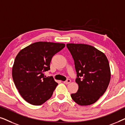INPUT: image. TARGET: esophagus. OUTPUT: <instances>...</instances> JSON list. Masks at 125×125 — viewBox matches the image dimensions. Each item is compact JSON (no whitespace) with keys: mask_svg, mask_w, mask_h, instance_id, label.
<instances>
[{"mask_svg":"<svg viewBox=\"0 0 125 125\" xmlns=\"http://www.w3.org/2000/svg\"><path fill=\"white\" fill-rule=\"evenodd\" d=\"M71 80L70 79H67L66 80V81H64V83H65V84H68V83H71Z\"/></svg>","mask_w":125,"mask_h":125,"instance_id":"esophagus-1","label":"esophagus"}]
</instances>
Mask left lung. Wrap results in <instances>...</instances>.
Segmentation results:
<instances>
[{"instance_id": "left-lung-1", "label": "left lung", "mask_w": 125, "mask_h": 125, "mask_svg": "<svg viewBox=\"0 0 125 125\" xmlns=\"http://www.w3.org/2000/svg\"><path fill=\"white\" fill-rule=\"evenodd\" d=\"M74 60L78 89L71 94L75 102L81 106L95 103L106 90L110 80L109 63L106 56L93 46L67 44Z\"/></svg>"}]
</instances>
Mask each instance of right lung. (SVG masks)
<instances>
[{
    "label": "right lung",
    "mask_w": 125,
    "mask_h": 125,
    "mask_svg": "<svg viewBox=\"0 0 125 125\" xmlns=\"http://www.w3.org/2000/svg\"><path fill=\"white\" fill-rule=\"evenodd\" d=\"M64 44L39 42L20 51L12 68L13 82L20 94L29 104L41 105L52 97L58 83L52 76L46 77L54 54Z\"/></svg>",
    "instance_id": "obj_1"
}]
</instances>
